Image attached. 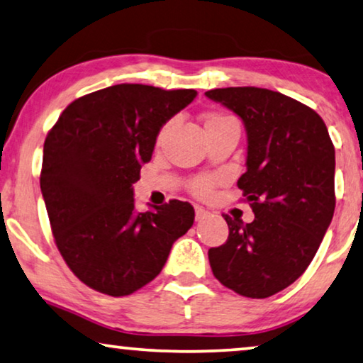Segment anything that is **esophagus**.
Masks as SVG:
<instances>
[{
  "instance_id": "obj_1",
  "label": "esophagus",
  "mask_w": 363,
  "mask_h": 363,
  "mask_svg": "<svg viewBox=\"0 0 363 363\" xmlns=\"http://www.w3.org/2000/svg\"><path fill=\"white\" fill-rule=\"evenodd\" d=\"M208 216V212L205 208H202V207H196V220L197 221H202V220H205Z\"/></svg>"
}]
</instances>
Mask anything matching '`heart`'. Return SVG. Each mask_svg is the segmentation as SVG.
Returning a JSON list of instances; mask_svg holds the SVG:
<instances>
[{"label":"heart","mask_w":363,"mask_h":363,"mask_svg":"<svg viewBox=\"0 0 363 363\" xmlns=\"http://www.w3.org/2000/svg\"><path fill=\"white\" fill-rule=\"evenodd\" d=\"M223 117H228V116H221V113H212V116L207 118V122L208 121H216V118H223ZM212 184H213V181L210 179V177H200V179H197L196 182L192 184V192L197 194V196H207L210 187H212Z\"/></svg>","instance_id":"1"}]
</instances>
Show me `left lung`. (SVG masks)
<instances>
[{
  "label": "left lung",
  "mask_w": 363,
  "mask_h": 363,
  "mask_svg": "<svg viewBox=\"0 0 363 363\" xmlns=\"http://www.w3.org/2000/svg\"><path fill=\"white\" fill-rule=\"evenodd\" d=\"M208 99L233 111L247 135L238 187L254 220L223 215L230 235L210 247L212 272L247 298H267L295 282L331 225L336 155L326 123L301 102L264 88H220Z\"/></svg>",
  "instance_id": "obj_1"
}]
</instances>
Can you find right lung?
<instances>
[{
    "label": "right lung",
    "mask_w": 363,
    "mask_h": 363,
    "mask_svg": "<svg viewBox=\"0 0 363 363\" xmlns=\"http://www.w3.org/2000/svg\"><path fill=\"white\" fill-rule=\"evenodd\" d=\"M196 89L116 84L73 101L43 143L40 191L57 247L81 282L125 296L164 267L194 223L189 202L135 212L133 184L156 137Z\"/></svg>",
    "instance_id": "obj_1"
}]
</instances>
